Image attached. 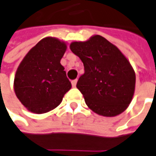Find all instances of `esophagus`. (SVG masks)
I'll use <instances>...</instances> for the list:
<instances>
[{"instance_id":"34e87169","label":"esophagus","mask_w":156,"mask_h":156,"mask_svg":"<svg viewBox=\"0 0 156 156\" xmlns=\"http://www.w3.org/2000/svg\"><path fill=\"white\" fill-rule=\"evenodd\" d=\"M76 83H77V80H72V81H71L72 87H76Z\"/></svg>"}]
</instances>
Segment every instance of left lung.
I'll list each match as a JSON object with an SVG mask.
<instances>
[{"mask_svg": "<svg viewBox=\"0 0 156 156\" xmlns=\"http://www.w3.org/2000/svg\"><path fill=\"white\" fill-rule=\"evenodd\" d=\"M70 50L84 65L76 87L93 112L111 117L125 110L133 99L136 76L125 56L101 35L75 41Z\"/></svg>", "mask_w": 156, "mask_h": 156, "instance_id": "left-lung-1", "label": "left lung"}]
</instances>
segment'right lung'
<instances>
[{
	"label": "right lung",
	"instance_id": "obj_1",
	"mask_svg": "<svg viewBox=\"0 0 156 156\" xmlns=\"http://www.w3.org/2000/svg\"><path fill=\"white\" fill-rule=\"evenodd\" d=\"M66 44L46 37L32 47L16 71L14 91L30 111L43 114L55 109L71 88L64 66L60 64Z\"/></svg>",
	"mask_w": 156,
	"mask_h": 156
}]
</instances>
